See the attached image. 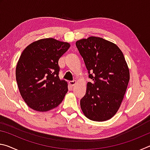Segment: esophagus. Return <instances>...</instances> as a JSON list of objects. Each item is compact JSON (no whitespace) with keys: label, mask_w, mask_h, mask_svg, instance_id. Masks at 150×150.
<instances>
[{"label":"esophagus","mask_w":150,"mask_h":150,"mask_svg":"<svg viewBox=\"0 0 150 150\" xmlns=\"http://www.w3.org/2000/svg\"><path fill=\"white\" fill-rule=\"evenodd\" d=\"M76 81H69V84L71 86V87H73L75 84H76Z\"/></svg>","instance_id":"obj_1"}]
</instances>
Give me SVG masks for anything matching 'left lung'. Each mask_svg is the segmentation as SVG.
<instances>
[{
    "label": "left lung",
    "mask_w": 150,
    "mask_h": 150,
    "mask_svg": "<svg viewBox=\"0 0 150 150\" xmlns=\"http://www.w3.org/2000/svg\"><path fill=\"white\" fill-rule=\"evenodd\" d=\"M75 44L93 80L81 99V110L91 120H109L120 108L130 80L125 58L117 45L101 38L89 37Z\"/></svg>",
    "instance_id": "1"
}]
</instances>
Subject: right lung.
<instances>
[{
  "mask_svg": "<svg viewBox=\"0 0 150 150\" xmlns=\"http://www.w3.org/2000/svg\"><path fill=\"white\" fill-rule=\"evenodd\" d=\"M69 44L45 38L27 46L22 53L16 69L20 95L29 107L45 112L59 105L67 93L65 81L60 80L58 61Z\"/></svg>",
  "mask_w": 150,
  "mask_h": 150,
  "instance_id": "add662e5",
  "label": "right lung"
}]
</instances>
